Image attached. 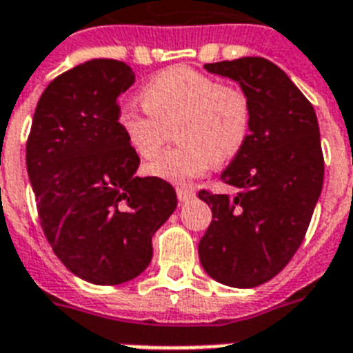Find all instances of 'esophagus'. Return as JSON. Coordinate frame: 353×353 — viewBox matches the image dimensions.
<instances>
[{
    "mask_svg": "<svg viewBox=\"0 0 353 353\" xmlns=\"http://www.w3.org/2000/svg\"><path fill=\"white\" fill-rule=\"evenodd\" d=\"M176 196H179L180 202H190L195 199V193L191 190H185V188H179L176 190Z\"/></svg>",
    "mask_w": 353,
    "mask_h": 353,
    "instance_id": "34e87169",
    "label": "esophagus"
}]
</instances>
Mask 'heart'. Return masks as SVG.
<instances>
[{"label":"heart","mask_w":353,"mask_h":353,"mask_svg":"<svg viewBox=\"0 0 353 353\" xmlns=\"http://www.w3.org/2000/svg\"><path fill=\"white\" fill-rule=\"evenodd\" d=\"M141 101L143 108H121L117 125L143 160L157 157L174 128L180 145L147 165L149 174L169 184H190L214 163L234 160L250 134L248 95L191 68L179 65L154 75L141 90Z\"/></svg>","instance_id":"1"}]
</instances>
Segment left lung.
Segmentation results:
<instances>
[{"instance_id":"1","label":"left lung","mask_w":353,"mask_h":353,"mask_svg":"<svg viewBox=\"0 0 353 353\" xmlns=\"http://www.w3.org/2000/svg\"><path fill=\"white\" fill-rule=\"evenodd\" d=\"M204 68L241 86L252 121L243 151L221 174L239 193L199 191L214 215L199 243V258L219 283L258 288L291 261L321 196L319 121L313 105L270 60L243 57Z\"/></svg>"}]
</instances>
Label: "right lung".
<instances>
[{
  "mask_svg": "<svg viewBox=\"0 0 353 353\" xmlns=\"http://www.w3.org/2000/svg\"><path fill=\"white\" fill-rule=\"evenodd\" d=\"M134 81L119 60L75 65L43 90L27 139L43 234L57 258L95 285L141 274L154 232L176 208L169 182L136 176L139 157L117 125V99Z\"/></svg>",
  "mask_w": 353,
  "mask_h": 353,
  "instance_id": "add662e5",
  "label": "right lung"
}]
</instances>
